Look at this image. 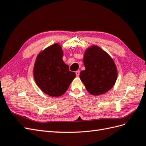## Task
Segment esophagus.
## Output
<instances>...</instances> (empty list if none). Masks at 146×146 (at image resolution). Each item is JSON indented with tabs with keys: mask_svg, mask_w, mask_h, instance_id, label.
I'll use <instances>...</instances> for the list:
<instances>
[{
	"mask_svg": "<svg viewBox=\"0 0 146 146\" xmlns=\"http://www.w3.org/2000/svg\"><path fill=\"white\" fill-rule=\"evenodd\" d=\"M79 74H80V71H79V70H78V71L76 72V76H79Z\"/></svg>",
	"mask_w": 146,
	"mask_h": 146,
	"instance_id": "esophagus-1",
	"label": "esophagus"
}]
</instances>
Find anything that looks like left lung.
Returning <instances> with one entry per match:
<instances>
[{
  "instance_id": "obj_1",
  "label": "left lung",
  "mask_w": 146,
  "mask_h": 146,
  "mask_svg": "<svg viewBox=\"0 0 146 146\" xmlns=\"http://www.w3.org/2000/svg\"><path fill=\"white\" fill-rule=\"evenodd\" d=\"M85 70L79 74L87 90L93 95L107 92L116 82L117 72L113 60L96 45L88 48L84 53Z\"/></svg>"
}]
</instances>
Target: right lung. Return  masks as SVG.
<instances>
[{"mask_svg": "<svg viewBox=\"0 0 146 146\" xmlns=\"http://www.w3.org/2000/svg\"><path fill=\"white\" fill-rule=\"evenodd\" d=\"M62 57V48L54 44L42 51L36 59L33 70L35 82L42 92L50 96L62 95L76 77Z\"/></svg>", "mask_w": 146, "mask_h": 146, "instance_id": "1", "label": "right lung"}]
</instances>
